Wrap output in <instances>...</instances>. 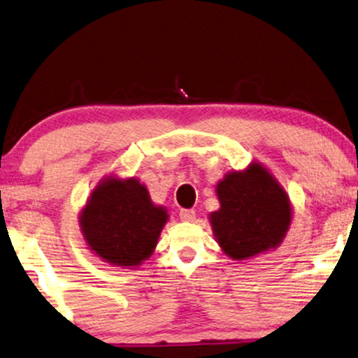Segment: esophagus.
Instances as JSON below:
<instances>
[{
	"mask_svg": "<svg viewBox=\"0 0 358 358\" xmlns=\"http://www.w3.org/2000/svg\"><path fill=\"white\" fill-rule=\"evenodd\" d=\"M179 217L184 222H191V220L196 219V210L194 209H180L179 210Z\"/></svg>",
	"mask_w": 358,
	"mask_h": 358,
	"instance_id": "1",
	"label": "esophagus"
}]
</instances>
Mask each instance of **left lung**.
I'll use <instances>...</instances> for the list:
<instances>
[{"mask_svg": "<svg viewBox=\"0 0 358 358\" xmlns=\"http://www.w3.org/2000/svg\"><path fill=\"white\" fill-rule=\"evenodd\" d=\"M217 197L220 209L210 214V224L229 257H254L285 237L292 219L289 197L260 164L227 174L217 184Z\"/></svg>", "mask_w": 358, "mask_h": 358, "instance_id": "left-lung-1", "label": "left lung"}]
</instances>
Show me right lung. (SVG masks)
Wrapping results in <instances>:
<instances>
[{
    "mask_svg": "<svg viewBox=\"0 0 358 358\" xmlns=\"http://www.w3.org/2000/svg\"><path fill=\"white\" fill-rule=\"evenodd\" d=\"M166 220V209L152 204L139 180L106 179L83 210L81 231L106 262L132 267L152 254Z\"/></svg>",
    "mask_w": 358,
    "mask_h": 358,
    "instance_id": "obj_1",
    "label": "right lung"
}]
</instances>
